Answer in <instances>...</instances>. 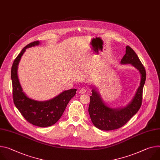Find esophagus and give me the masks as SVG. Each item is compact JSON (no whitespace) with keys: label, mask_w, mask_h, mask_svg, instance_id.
Here are the masks:
<instances>
[{"label":"esophagus","mask_w":160,"mask_h":160,"mask_svg":"<svg viewBox=\"0 0 160 160\" xmlns=\"http://www.w3.org/2000/svg\"><path fill=\"white\" fill-rule=\"evenodd\" d=\"M79 92H80V94H85V93L86 92V89H85V88H82V89H80V90L79 91Z\"/></svg>","instance_id":"esophagus-1"}]
</instances>
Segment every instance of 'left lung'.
Here are the masks:
<instances>
[{
  "mask_svg": "<svg viewBox=\"0 0 160 160\" xmlns=\"http://www.w3.org/2000/svg\"><path fill=\"white\" fill-rule=\"evenodd\" d=\"M121 63L131 64L140 71L141 74L140 86L134 98L127 106L116 109L107 107L96 88L92 89L89 113L93 124L101 130H113L123 126L137 113L142 105L143 88L146 79V69L137 53L129 46L126 47V53Z\"/></svg>",
  "mask_w": 160,
  "mask_h": 160,
  "instance_id": "8db88e82",
  "label": "left lung"
}]
</instances>
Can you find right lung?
I'll list each match as a JSON object with an SVG mask.
<instances>
[{
  "instance_id": "right-lung-1",
  "label": "right lung",
  "mask_w": 160,
  "mask_h": 160,
  "mask_svg": "<svg viewBox=\"0 0 160 160\" xmlns=\"http://www.w3.org/2000/svg\"><path fill=\"white\" fill-rule=\"evenodd\" d=\"M39 45L36 41L25 47L14 59L11 72L14 103L23 117L29 123L39 127L50 126L61 118L70 99L76 94V89L65 91L54 98L45 101H38L27 97L20 85L17 69L19 62L27 48Z\"/></svg>"
}]
</instances>
